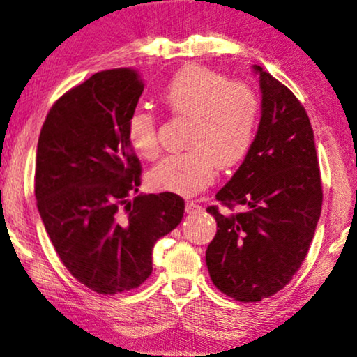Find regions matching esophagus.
Returning a JSON list of instances; mask_svg holds the SVG:
<instances>
[{
  "mask_svg": "<svg viewBox=\"0 0 357 357\" xmlns=\"http://www.w3.org/2000/svg\"><path fill=\"white\" fill-rule=\"evenodd\" d=\"M201 211H202V207L199 206L196 201H188L186 202V212L188 213H197V212H201Z\"/></svg>",
  "mask_w": 357,
  "mask_h": 357,
  "instance_id": "esophagus-1",
  "label": "esophagus"
}]
</instances>
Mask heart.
Segmentation results:
<instances>
[{"instance_id": "1", "label": "heart", "mask_w": 357, "mask_h": 357, "mask_svg": "<svg viewBox=\"0 0 357 357\" xmlns=\"http://www.w3.org/2000/svg\"><path fill=\"white\" fill-rule=\"evenodd\" d=\"M160 101L176 117L189 119L186 146L150 173L151 186L191 196L215 178L218 166L234 168L248 153L258 126L261 102L256 89L207 66H184L169 79ZM127 140L137 155H160L158 126L151 112L137 109L127 119Z\"/></svg>"}]
</instances>
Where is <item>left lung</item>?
Here are the masks:
<instances>
[{
  "mask_svg": "<svg viewBox=\"0 0 357 357\" xmlns=\"http://www.w3.org/2000/svg\"><path fill=\"white\" fill-rule=\"evenodd\" d=\"M263 93L261 121L246 158L217 192V201L243 213L207 207L217 234L206 263L218 291L259 302L292 281L310 248L321 212V179L310 119L281 82L255 65Z\"/></svg>",
  "mask_w": 357,
  "mask_h": 357,
  "instance_id": "obj_1",
  "label": "left lung"
}]
</instances>
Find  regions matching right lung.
<instances>
[{"label": "right lung", "mask_w": 357, "mask_h": 357, "mask_svg": "<svg viewBox=\"0 0 357 357\" xmlns=\"http://www.w3.org/2000/svg\"><path fill=\"white\" fill-rule=\"evenodd\" d=\"M142 91L134 68L98 71L56 99L37 144L34 192L47 234L70 274L102 296L149 279L156 240L184 213L173 192L129 201L142 165L126 127Z\"/></svg>", "instance_id": "right-lung-1"}]
</instances>
